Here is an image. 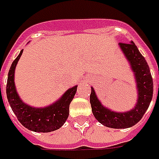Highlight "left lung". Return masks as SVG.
Segmentation results:
<instances>
[{
	"label": "left lung",
	"instance_id": "left-lung-1",
	"mask_svg": "<svg viewBox=\"0 0 159 159\" xmlns=\"http://www.w3.org/2000/svg\"><path fill=\"white\" fill-rule=\"evenodd\" d=\"M119 46L129 61L135 75L138 89L136 105L130 111H111L102 105L93 88H91L90 103L95 118L101 124L111 128H127L137 124L150 106L153 95V80L150 67L135 44L133 41L131 43L120 42Z\"/></svg>",
	"mask_w": 159,
	"mask_h": 159
}]
</instances>
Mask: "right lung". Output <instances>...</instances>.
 I'll return each instance as SVG.
<instances>
[{"instance_id":"right-lung-1","label":"right lung","mask_w":159,"mask_h":159,"mask_svg":"<svg viewBox=\"0 0 159 159\" xmlns=\"http://www.w3.org/2000/svg\"><path fill=\"white\" fill-rule=\"evenodd\" d=\"M22 53L23 50L13 61L8 74L6 94L9 105L18 121L29 130L48 133L59 129L69 116V106L76 94L77 86L68 89L61 99L46 108H34L24 103L16 91L14 83L16 65Z\"/></svg>"}]
</instances>
